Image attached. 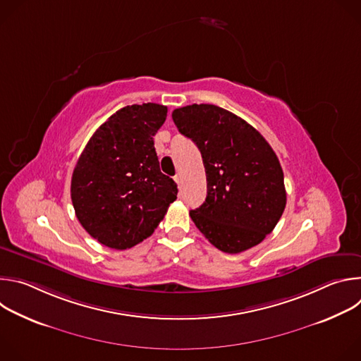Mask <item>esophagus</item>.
Instances as JSON below:
<instances>
[{
    "instance_id": "esophagus-1",
    "label": "esophagus",
    "mask_w": 361,
    "mask_h": 361,
    "mask_svg": "<svg viewBox=\"0 0 361 361\" xmlns=\"http://www.w3.org/2000/svg\"><path fill=\"white\" fill-rule=\"evenodd\" d=\"M174 181H176L178 185H181V176H180V174H176V176H174Z\"/></svg>"
}]
</instances>
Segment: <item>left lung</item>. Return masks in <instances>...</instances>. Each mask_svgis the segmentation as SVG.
I'll use <instances>...</instances> for the list:
<instances>
[{
	"label": "left lung",
	"instance_id": "left-lung-1",
	"mask_svg": "<svg viewBox=\"0 0 361 361\" xmlns=\"http://www.w3.org/2000/svg\"><path fill=\"white\" fill-rule=\"evenodd\" d=\"M173 120L198 147L207 176V197L190 212L195 227L228 254L260 244L274 230L287 200L270 144L243 118L213 104L176 109Z\"/></svg>",
	"mask_w": 361,
	"mask_h": 361
}]
</instances>
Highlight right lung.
Returning a JSON list of instances; mask_svg holds the SVG:
<instances>
[{"label":"right lung","mask_w":361,"mask_h":361,"mask_svg":"<svg viewBox=\"0 0 361 361\" xmlns=\"http://www.w3.org/2000/svg\"><path fill=\"white\" fill-rule=\"evenodd\" d=\"M167 107L147 102L118 110L92 134L71 178L75 216L98 243L127 250L149 237L177 198L163 174L154 135Z\"/></svg>","instance_id":"1"}]
</instances>
